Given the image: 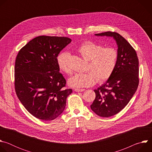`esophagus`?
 <instances>
[{"label":"esophagus","instance_id":"34e87169","mask_svg":"<svg viewBox=\"0 0 152 152\" xmlns=\"http://www.w3.org/2000/svg\"><path fill=\"white\" fill-rule=\"evenodd\" d=\"M75 91L76 92H82L85 91V89H79V88H75Z\"/></svg>","mask_w":152,"mask_h":152}]
</instances>
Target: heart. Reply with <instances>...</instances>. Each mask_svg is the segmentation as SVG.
<instances>
[{
  "instance_id": "obj_1",
  "label": "heart",
  "mask_w": 152,
  "mask_h": 152,
  "mask_svg": "<svg viewBox=\"0 0 152 152\" xmlns=\"http://www.w3.org/2000/svg\"><path fill=\"white\" fill-rule=\"evenodd\" d=\"M81 56L88 61L85 73H76L68 80L72 87L82 88L94 85L97 80L103 82L113 73L117 59V51L113 48H102L93 41H86L77 49ZM69 53L66 52L60 53L56 58L58 66L65 73H71L69 67Z\"/></svg>"
}]
</instances>
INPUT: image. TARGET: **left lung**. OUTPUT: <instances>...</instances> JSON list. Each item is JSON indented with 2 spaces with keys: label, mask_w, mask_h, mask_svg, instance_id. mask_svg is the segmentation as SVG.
I'll use <instances>...</instances> for the list:
<instances>
[{
  "label": "left lung",
  "mask_w": 152,
  "mask_h": 152,
  "mask_svg": "<svg viewBox=\"0 0 152 152\" xmlns=\"http://www.w3.org/2000/svg\"><path fill=\"white\" fill-rule=\"evenodd\" d=\"M95 35L113 37L118 48L115 69L106 82L94 90L96 98L90 106L99 116L110 117L121 111L135 93L139 61L134 49L119 34L106 32Z\"/></svg>",
  "instance_id": "8db88e82"
}]
</instances>
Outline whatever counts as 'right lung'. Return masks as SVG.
Masks as SVG:
<instances>
[{"label":"right lung","mask_w":152,"mask_h":152,"mask_svg":"<svg viewBox=\"0 0 152 152\" xmlns=\"http://www.w3.org/2000/svg\"><path fill=\"white\" fill-rule=\"evenodd\" d=\"M68 37L39 36L20 49L15 62V89L26 110L35 117L53 120L61 115L72 89L64 88L66 80L56 58L71 42Z\"/></svg>","instance_id":"add662e5"}]
</instances>
